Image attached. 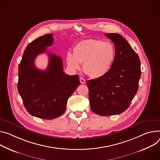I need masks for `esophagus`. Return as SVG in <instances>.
<instances>
[{"mask_svg":"<svg viewBox=\"0 0 160 160\" xmlns=\"http://www.w3.org/2000/svg\"><path fill=\"white\" fill-rule=\"evenodd\" d=\"M80 83H82V84H84V83H86L85 80L83 78H82V77H80Z\"/></svg>","mask_w":160,"mask_h":160,"instance_id":"esophagus-1","label":"esophagus"}]
</instances>
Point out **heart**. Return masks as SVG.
I'll use <instances>...</instances> for the list:
<instances>
[{
	"instance_id": "1",
	"label": "heart",
	"mask_w": 160,
	"mask_h": 160,
	"mask_svg": "<svg viewBox=\"0 0 160 160\" xmlns=\"http://www.w3.org/2000/svg\"><path fill=\"white\" fill-rule=\"evenodd\" d=\"M116 52L114 46L110 42L97 39L81 41L74 46L72 54L66 55V62L69 68L76 71L83 69L85 73L93 78L104 77L111 69Z\"/></svg>"
}]
</instances>
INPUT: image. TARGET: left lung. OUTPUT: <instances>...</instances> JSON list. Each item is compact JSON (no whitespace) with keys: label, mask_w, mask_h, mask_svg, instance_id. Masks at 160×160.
I'll return each instance as SVG.
<instances>
[{"label":"left lung","mask_w":160,"mask_h":160,"mask_svg":"<svg viewBox=\"0 0 160 160\" xmlns=\"http://www.w3.org/2000/svg\"><path fill=\"white\" fill-rule=\"evenodd\" d=\"M105 35L115 45L113 64L104 77L87 81L91 109L101 116L120 114L129 107L141 76L138 55L126 39L116 33Z\"/></svg>","instance_id":"8db88e82"}]
</instances>
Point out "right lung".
<instances>
[{"instance_id": "add662e5", "label": "right lung", "mask_w": 160, "mask_h": 160, "mask_svg": "<svg viewBox=\"0 0 160 160\" xmlns=\"http://www.w3.org/2000/svg\"><path fill=\"white\" fill-rule=\"evenodd\" d=\"M53 42L52 34L41 36L28 45L18 66V91L27 111L35 117L53 119L66 110L67 101L80 85L78 75L63 71L61 58L48 53L45 70L34 65L36 57L47 52Z\"/></svg>"}]
</instances>
